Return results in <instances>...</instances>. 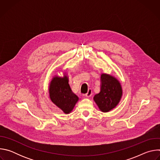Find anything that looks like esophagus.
<instances>
[{
	"label": "esophagus",
	"mask_w": 160,
	"mask_h": 160,
	"mask_svg": "<svg viewBox=\"0 0 160 160\" xmlns=\"http://www.w3.org/2000/svg\"><path fill=\"white\" fill-rule=\"evenodd\" d=\"M92 89H91V88H89V89L88 90V92L85 94V96H86L87 98H89V97H90L91 96H92Z\"/></svg>",
	"instance_id": "esophagus-1"
}]
</instances>
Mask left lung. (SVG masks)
<instances>
[{
  "label": "left lung",
  "mask_w": 160,
  "mask_h": 160,
  "mask_svg": "<svg viewBox=\"0 0 160 160\" xmlns=\"http://www.w3.org/2000/svg\"><path fill=\"white\" fill-rule=\"evenodd\" d=\"M101 90L94 97L99 109L106 112L115 108L122 96V88L120 82L114 77L102 73L101 76Z\"/></svg>",
  "instance_id": "8db88e82"
}]
</instances>
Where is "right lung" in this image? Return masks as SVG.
<instances>
[{
  "instance_id": "right-lung-1",
  "label": "right lung",
  "mask_w": 160,
  "mask_h": 160,
  "mask_svg": "<svg viewBox=\"0 0 160 160\" xmlns=\"http://www.w3.org/2000/svg\"><path fill=\"white\" fill-rule=\"evenodd\" d=\"M52 102L64 113H70L78 101V98L72 91L66 75L63 77H54L49 88Z\"/></svg>"
}]
</instances>
